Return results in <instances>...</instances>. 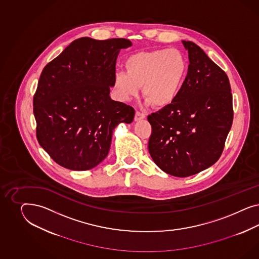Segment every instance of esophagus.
<instances>
[{
    "mask_svg": "<svg viewBox=\"0 0 259 259\" xmlns=\"http://www.w3.org/2000/svg\"><path fill=\"white\" fill-rule=\"evenodd\" d=\"M145 117H146V115L144 113H141L140 111H137L136 115H135V120H141V119L145 118Z\"/></svg>",
    "mask_w": 259,
    "mask_h": 259,
    "instance_id": "34e87169",
    "label": "esophagus"
}]
</instances>
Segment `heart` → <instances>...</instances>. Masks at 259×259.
Returning a JSON list of instances; mask_svg holds the SVG:
<instances>
[{
	"label": "heart",
	"instance_id": "heart-1",
	"mask_svg": "<svg viewBox=\"0 0 259 259\" xmlns=\"http://www.w3.org/2000/svg\"><path fill=\"white\" fill-rule=\"evenodd\" d=\"M126 72L114 75L113 88L120 101L142 95L154 107L163 108L175 102L187 75L185 56L176 48L141 51L126 58Z\"/></svg>",
	"mask_w": 259,
	"mask_h": 259
}]
</instances>
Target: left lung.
Masks as SVG:
<instances>
[{
	"mask_svg": "<svg viewBox=\"0 0 259 259\" xmlns=\"http://www.w3.org/2000/svg\"><path fill=\"white\" fill-rule=\"evenodd\" d=\"M188 73L175 102L148 116L154 162L165 172L186 178L220 158L233 123V96L226 73L193 41Z\"/></svg>",
	"mask_w": 259,
	"mask_h": 259,
	"instance_id": "8db88e82",
	"label": "left lung"
}]
</instances>
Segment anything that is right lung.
I'll return each mask as SVG.
<instances>
[{
    "label": "right lung",
    "instance_id": "obj_1",
    "mask_svg": "<svg viewBox=\"0 0 259 259\" xmlns=\"http://www.w3.org/2000/svg\"><path fill=\"white\" fill-rule=\"evenodd\" d=\"M131 46L127 39L79 38L44 68L33 113L37 140L56 163L94 168L107 157L115 127L133 121V107L109 96L118 52Z\"/></svg>",
    "mask_w": 259,
    "mask_h": 259
}]
</instances>
